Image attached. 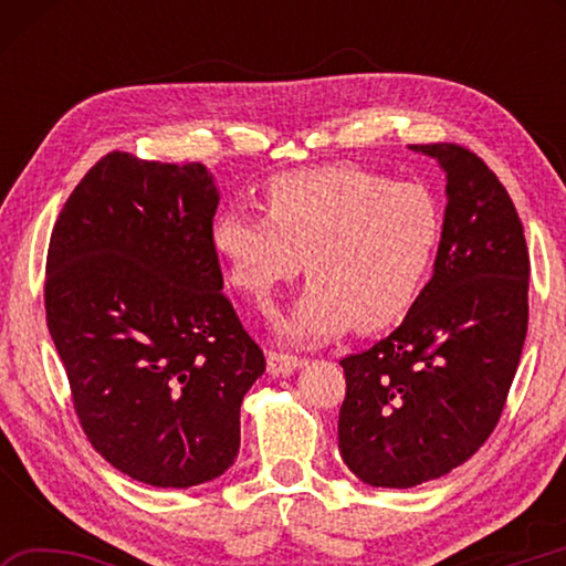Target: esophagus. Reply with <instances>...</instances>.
<instances>
[{"mask_svg":"<svg viewBox=\"0 0 566 566\" xmlns=\"http://www.w3.org/2000/svg\"><path fill=\"white\" fill-rule=\"evenodd\" d=\"M304 359L300 357H290V354H282V352H270V357H266V371H270L272 377H282V375H292L296 367H302Z\"/></svg>","mask_w":566,"mask_h":566,"instance_id":"1","label":"esophagus"}]
</instances>
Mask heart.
Here are the masks:
<instances>
[{
    "label": "heart",
    "mask_w": 566,
    "mask_h": 566,
    "mask_svg": "<svg viewBox=\"0 0 566 566\" xmlns=\"http://www.w3.org/2000/svg\"><path fill=\"white\" fill-rule=\"evenodd\" d=\"M264 212L224 209L212 242L237 290L266 304L296 274H310L280 332L327 339L344 327L375 332L397 322L427 282L442 205L421 181H391L354 165L290 171L264 187Z\"/></svg>",
    "instance_id": "heart-1"
}]
</instances>
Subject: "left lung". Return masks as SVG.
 <instances>
[{
    "instance_id": "1",
    "label": "left lung",
    "mask_w": 566,
    "mask_h": 566,
    "mask_svg": "<svg viewBox=\"0 0 566 566\" xmlns=\"http://www.w3.org/2000/svg\"><path fill=\"white\" fill-rule=\"evenodd\" d=\"M409 147L447 175L434 274L389 337L339 361L342 459L389 490L444 476L490 439L530 322V252L502 181L467 147Z\"/></svg>"
}]
</instances>
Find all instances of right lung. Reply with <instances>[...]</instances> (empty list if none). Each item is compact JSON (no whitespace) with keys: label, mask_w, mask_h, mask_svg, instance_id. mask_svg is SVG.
<instances>
[{"label":"right lung","mask_w":566,"mask_h":566,"mask_svg":"<svg viewBox=\"0 0 566 566\" xmlns=\"http://www.w3.org/2000/svg\"><path fill=\"white\" fill-rule=\"evenodd\" d=\"M207 167L109 151L62 207L46 327L92 447L137 482L187 486L234 464L264 354L222 292Z\"/></svg>","instance_id":"obj_1"}]
</instances>
